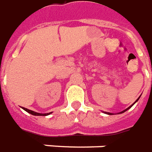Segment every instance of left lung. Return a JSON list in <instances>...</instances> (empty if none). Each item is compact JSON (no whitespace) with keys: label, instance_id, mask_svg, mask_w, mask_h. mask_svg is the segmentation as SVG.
<instances>
[{"label":"left lung","instance_id":"8db88e82","mask_svg":"<svg viewBox=\"0 0 152 152\" xmlns=\"http://www.w3.org/2000/svg\"><path fill=\"white\" fill-rule=\"evenodd\" d=\"M139 98H140V96H139V97H138V99H137V100H136V101H135V102H134V104H132V105H130V106H129V108H126V109H125V110H124V111H122V112H121L120 113H125V112H126V111H127V110H128V109H129V108H131V107H132L133 105L135 103H136V102L138 101V99H139ZM104 113H107V114H108V115H112V114H113V113H107V112H104Z\"/></svg>","mask_w":152,"mask_h":152}]
</instances>
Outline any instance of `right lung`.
<instances>
[{"label": "right lung", "instance_id": "right-lung-1", "mask_svg": "<svg viewBox=\"0 0 152 152\" xmlns=\"http://www.w3.org/2000/svg\"><path fill=\"white\" fill-rule=\"evenodd\" d=\"M23 108L26 112H27V113H29L32 114V115H34V116H47V115H49V114L51 113H35V112L31 111V110L27 109V108Z\"/></svg>", "mask_w": 152, "mask_h": 152}]
</instances>
